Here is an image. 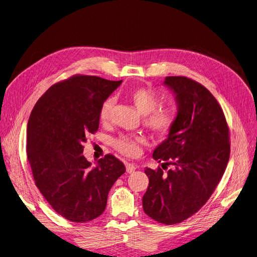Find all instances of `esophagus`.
<instances>
[{
    "label": "esophagus",
    "mask_w": 257,
    "mask_h": 257,
    "mask_svg": "<svg viewBox=\"0 0 257 257\" xmlns=\"http://www.w3.org/2000/svg\"><path fill=\"white\" fill-rule=\"evenodd\" d=\"M136 170V166L132 163H126V171L128 173H133Z\"/></svg>",
    "instance_id": "1"
}]
</instances>
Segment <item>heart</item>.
I'll return each mask as SVG.
<instances>
[{
    "instance_id": "1",
    "label": "heart",
    "mask_w": 257,
    "mask_h": 257,
    "mask_svg": "<svg viewBox=\"0 0 257 257\" xmlns=\"http://www.w3.org/2000/svg\"><path fill=\"white\" fill-rule=\"evenodd\" d=\"M129 99L138 110L145 115V125L158 135H165L171 129L174 122V110L171 107H158L160 98L157 93L150 88H139L131 92ZM113 100L107 98L99 110L101 123H106L109 119V112ZM145 143L142 136H121L113 142L114 149L122 155L135 157L141 152V145Z\"/></svg>"
}]
</instances>
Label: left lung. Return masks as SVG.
I'll return each instance as SVG.
<instances>
[{
    "label": "left lung",
    "instance_id": "obj_1",
    "mask_svg": "<svg viewBox=\"0 0 257 257\" xmlns=\"http://www.w3.org/2000/svg\"><path fill=\"white\" fill-rule=\"evenodd\" d=\"M177 113L168 136L153 158L173 168L166 174L146 168V214L158 222L179 223L194 215L214 192L229 159L228 127L223 111L203 85L185 77H166Z\"/></svg>",
    "mask_w": 257,
    "mask_h": 257
}]
</instances>
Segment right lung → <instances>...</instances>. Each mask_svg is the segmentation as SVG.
Wrapping results in <instances>:
<instances>
[{
  "label": "right lung",
  "instance_id": "right-lung-1",
  "mask_svg": "<svg viewBox=\"0 0 257 257\" xmlns=\"http://www.w3.org/2000/svg\"><path fill=\"white\" fill-rule=\"evenodd\" d=\"M121 84L74 76L51 86L30 115L27 154L35 183L55 211L71 221L101 215L112 184L126 171L112 155L96 166L83 156L86 136L99 127L102 103Z\"/></svg>",
  "mask_w": 257,
  "mask_h": 257
}]
</instances>
